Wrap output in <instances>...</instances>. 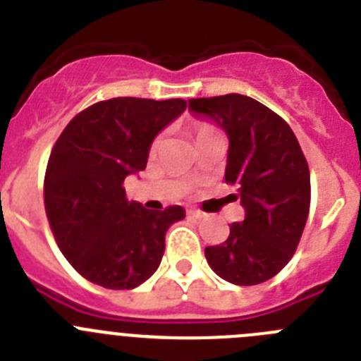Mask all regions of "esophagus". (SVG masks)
<instances>
[{"mask_svg": "<svg viewBox=\"0 0 361 361\" xmlns=\"http://www.w3.org/2000/svg\"><path fill=\"white\" fill-rule=\"evenodd\" d=\"M188 215H190V216H193V219H197V220L204 219V213L197 212V209H190V212H188Z\"/></svg>", "mask_w": 361, "mask_h": 361, "instance_id": "obj_1", "label": "esophagus"}]
</instances>
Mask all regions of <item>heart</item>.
Segmentation results:
<instances>
[{"instance_id":"b5f03b06","label":"heart","mask_w":361,"mask_h":361,"mask_svg":"<svg viewBox=\"0 0 361 361\" xmlns=\"http://www.w3.org/2000/svg\"><path fill=\"white\" fill-rule=\"evenodd\" d=\"M216 128L213 126V124H208V123H199L195 126V139L197 141H200V139H204V137L212 135V133H215ZM162 139H164V133H159L155 139H153L152 142V152H155V149L159 148V146L162 145Z\"/></svg>"}]
</instances>
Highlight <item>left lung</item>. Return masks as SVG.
Masks as SVG:
<instances>
[{
	"label": "left lung",
	"mask_w": 361,
	"mask_h": 361,
	"mask_svg": "<svg viewBox=\"0 0 361 361\" xmlns=\"http://www.w3.org/2000/svg\"><path fill=\"white\" fill-rule=\"evenodd\" d=\"M190 110L228 133L224 177L238 188L245 209L222 244L206 247V260L237 286L266 282L288 266L307 222L311 175L304 152L289 124L247 95L190 99Z\"/></svg>",
	"instance_id": "1"
}]
</instances>
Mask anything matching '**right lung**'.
<instances>
[{
    "mask_svg": "<svg viewBox=\"0 0 361 361\" xmlns=\"http://www.w3.org/2000/svg\"><path fill=\"white\" fill-rule=\"evenodd\" d=\"M186 110L184 99L114 97L73 117L50 152L44 212L70 266L106 289H133L157 271L166 231L184 219L126 199L123 184L148 162L153 137Z\"/></svg>",
    "mask_w": 361,
    "mask_h": 361,
    "instance_id": "add662e5",
    "label": "right lung"
}]
</instances>
